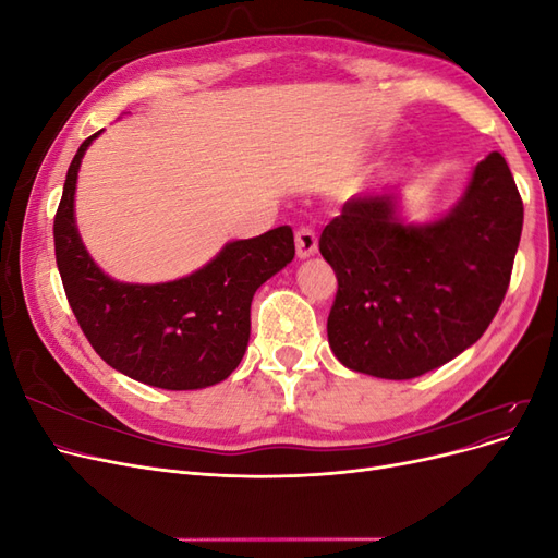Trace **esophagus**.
<instances>
[{"label": "esophagus", "instance_id": "esophagus-1", "mask_svg": "<svg viewBox=\"0 0 558 558\" xmlns=\"http://www.w3.org/2000/svg\"><path fill=\"white\" fill-rule=\"evenodd\" d=\"M295 251H298V258L305 260L312 258L314 253L318 251V238L312 228H300L295 232Z\"/></svg>", "mask_w": 558, "mask_h": 558}]
</instances>
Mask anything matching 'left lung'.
Returning <instances> with one entry per match:
<instances>
[{"label":"left lung","instance_id":"1","mask_svg":"<svg viewBox=\"0 0 558 558\" xmlns=\"http://www.w3.org/2000/svg\"><path fill=\"white\" fill-rule=\"evenodd\" d=\"M521 226V197L498 150L433 221L402 214L398 185L349 197L318 242L337 277L335 359L369 377L414 379L459 356L508 293Z\"/></svg>","mask_w":558,"mask_h":558}]
</instances>
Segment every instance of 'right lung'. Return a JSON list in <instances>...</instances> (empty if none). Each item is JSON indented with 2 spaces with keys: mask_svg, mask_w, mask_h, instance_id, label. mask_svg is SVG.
I'll return each instance as SVG.
<instances>
[{
  "mask_svg": "<svg viewBox=\"0 0 558 558\" xmlns=\"http://www.w3.org/2000/svg\"><path fill=\"white\" fill-rule=\"evenodd\" d=\"M83 142L66 170L56 214V260L66 300L93 349L125 377L167 391H197L228 379L251 337V300L295 256L291 226L232 240L195 272L160 283L109 277L76 228Z\"/></svg>",
  "mask_w": 558,
  "mask_h": 558,
  "instance_id": "add662e5",
  "label": "right lung"
}]
</instances>
